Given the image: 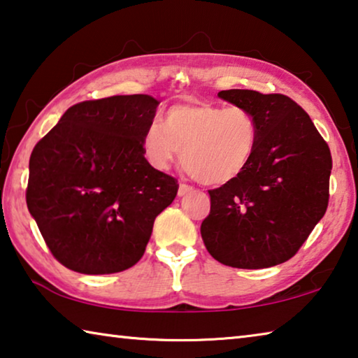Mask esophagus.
<instances>
[{"instance_id":"34e87169","label":"esophagus","mask_w":358,"mask_h":358,"mask_svg":"<svg viewBox=\"0 0 358 358\" xmlns=\"http://www.w3.org/2000/svg\"><path fill=\"white\" fill-rule=\"evenodd\" d=\"M189 192H192V187L191 186H187L185 183H181L178 186V197H183V196H186V194H189Z\"/></svg>"}]
</instances>
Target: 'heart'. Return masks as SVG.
I'll return each instance as SVG.
<instances>
[{"mask_svg":"<svg viewBox=\"0 0 358 358\" xmlns=\"http://www.w3.org/2000/svg\"><path fill=\"white\" fill-rule=\"evenodd\" d=\"M259 145V123L245 107L186 101L169 107L162 124L142 134V153L156 171H167L181 157L186 171L203 185L237 180L251 164Z\"/></svg>","mask_w":358,"mask_h":358,"instance_id":"b5f03b06","label":"heart"}]
</instances>
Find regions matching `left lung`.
Listing matches in <instances>:
<instances>
[{
    "mask_svg": "<svg viewBox=\"0 0 358 358\" xmlns=\"http://www.w3.org/2000/svg\"><path fill=\"white\" fill-rule=\"evenodd\" d=\"M217 98L252 112L259 145L237 180L208 191L203 245L224 265L268 268L292 257L325 215L330 148L310 115L287 96L224 90Z\"/></svg>",
    "mask_w": 358,
    "mask_h": 358,
    "instance_id": "1",
    "label": "left lung"
}]
</instances>
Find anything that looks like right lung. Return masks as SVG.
<instances>
[{"label": "right lung", "mask_w": 358, "mask_h": 358, "mask_svg": "<svg viewBox=\"0 0 358 358\" xmlns=\"http://www.w3.org/2000/svg\"><path fill=\"white\" fill-rule=\"evenodd\" d=\"M157 106L150 94L85 101L36 143L27 205L48 250L68 268L85 275L131 268L156 216L177 196L175 178L142 153Z\"/></svg>", "instance_id": "obj_1"}]
</instances>
